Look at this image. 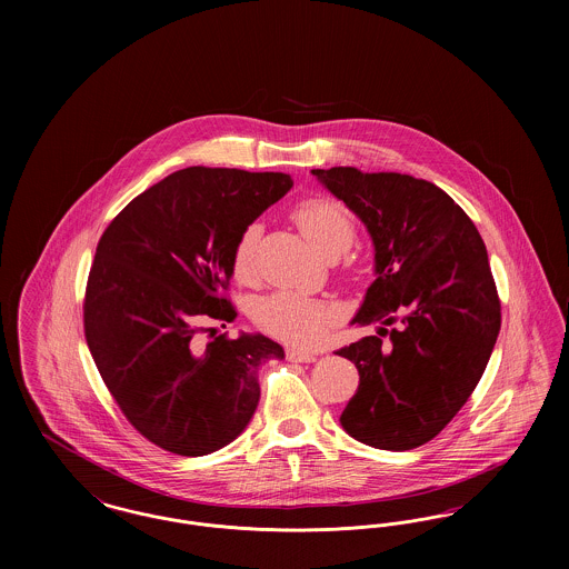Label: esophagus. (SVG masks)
I'll use <instances>...</instances> for the list:
<instances>
[{
  "instance_id": "obj_1",
  "label": "esophagus",
  "mask_w": 569,
  "mask_h": 569,
  "mask_svg": "<svg viewBox=\"0 0 569 569\" xmlns=\"http://www.w3.org/2000/svg\"><path fill=\"white\" fill-rule=\"evenodd\" d=\"M286 358L290 362H316L318 353L305 352L300 348H290V350H286Z\"/></svg>"
}]
</instances>
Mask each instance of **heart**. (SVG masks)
I'll use <instances>...</instances> for the list:
<instances>
[{
	"instance_id": "b5f03b06",
	"label": "heart",
	"mask_w": 569,
	"mask_h": 569,
	"mask_svg": "<svg viewBox=\"0 0 569 569\" xmlns=\"http://www.w3.org/2000/svg\"><path fill=\"white\" fill-rule=\"evenodd\" d=\"M302 237L328 258L343 253L356 237V219L352 211L330 198L311 196L300 200L292 209ZM262 228L249 223L232 249V274L241 283H251L258 274L256 251ZM339 320L337 305L322 298L302 297L290 290H279L262 298L256 307V322L274 339L295 346H313L326 335V330Z\"/></svg>"
}]
</instances>
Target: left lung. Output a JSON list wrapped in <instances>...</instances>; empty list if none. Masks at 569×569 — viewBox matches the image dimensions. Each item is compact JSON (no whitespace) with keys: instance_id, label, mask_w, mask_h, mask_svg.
Here are the masks:
<instances>
[{"instance_id":"left-lung-1","label":"left lung","mask_w":569,"mask_h":569,"mask_svg":"<svg viewBox=\"0 0 569 569\" xmlns=\"http://www.w3.org/2000/svg\"><path fill=\"white\" fill-rule=\"evenodd\" d=\"M367 226L378 279L353 325L378 335L339 356L360 373L341 413L353 439L403 452L459 413L487 369L501 302L473 221L433 183L352 166L311 170Z\"/></svg>"}]
</instances>
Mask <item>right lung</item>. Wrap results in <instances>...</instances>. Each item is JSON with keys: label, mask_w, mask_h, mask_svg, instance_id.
<instances>
[{"label": "right lung", "mask_w": 569, "mask_h": 569, "mask_svg": "<svg viewBox=\"0 0 569 569\" xmlns=\"http://www.w3.org/2000/svg\"><path fill=\"white\" fill-rule=\"evenodd\" d=\"M292 188L290 174L191 166L142 191L96 247L82 322L93 362L138 433L179 457H202L243 433L258 367L283 358L262 335H217L234 322L232 249Z\"/></svg>", "instance_id": "add662e5"}]
</instances>
